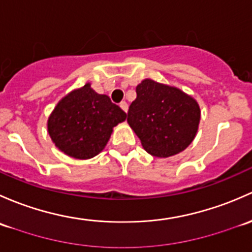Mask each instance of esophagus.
Segmentation results:
<instances>
[{"mask_svg":"<svg viewBox=\"0 0 252 252\" xmlns=\"http://www.w3.org/2000/svg\"><path fill=\"white\" fill-rule=\"evenodd\" d=\"M120 108L123 109V110L125 111V113H127V110H128V104H127L125 100H124V102L120 103Z\"/></svg>","mask_w":252,"mask_h":252,"instance_id":"esophagus-1","label":"esophagus"}]
</instances>
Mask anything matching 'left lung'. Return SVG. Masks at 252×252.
Masks as SVG:
<instances>
[{
  "label": "left lung",
  "instance_id": "obj_1",
  "mask_svg": "<svg viewBox=\"0 0 252 252\" xmlns=\"http://www.w3.org/2000/svg\"><path fill=\"white\" fill-rule=\"evenodd\" d=\"M127 123L153 157L168 158L183 152L196 136L200 107L182 90L145 79L136 87Z\"/></svg>",
  "mask_w": 252,
  "mask_h": 252
}]
</instances>
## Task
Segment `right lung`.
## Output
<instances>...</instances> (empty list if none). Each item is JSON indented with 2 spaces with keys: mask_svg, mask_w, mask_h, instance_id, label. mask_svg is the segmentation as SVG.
<instances>
[{
  "mask_svg": "<svg viewBox=\"0 0 252 252\" xmlns=\"http://www.w3.org/2000/svg\"><path fill=\"white\" fill-rule=\"evenodd\" d=\"M125 120V111L87 82L59 100L49 115L47 129L61 152L87 160L104 149L114 127Z\"/></svg>",
  "mask_w": 252,
  "mask_h": 252,
  "instance_id": "obj_1",
  "label": "right lung"
}]
</instances>
